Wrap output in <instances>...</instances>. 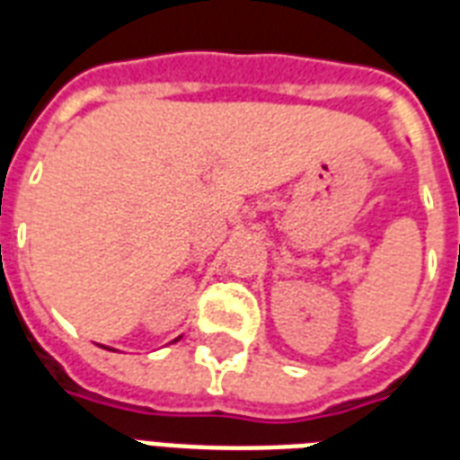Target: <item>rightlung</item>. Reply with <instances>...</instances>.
<instances>
[{
    "mask_svg": "<svg viewBox=\"0 0 460 460\" xmlns=\"http://www.w3.org/2000/svg\"><path fill=\"white\" fill-rule=\"evenodd\" d=\"M174 341H177V338H174ZM174 341H172V343H174ZM102 348H105V345H102ZM108 350H110V348H108Z\"/></svg>",
    "mask_w": 460,
    "mask_h": 460,
    "instance_id": "obj_1",
    "label": "right lung"
}]
</instances>
